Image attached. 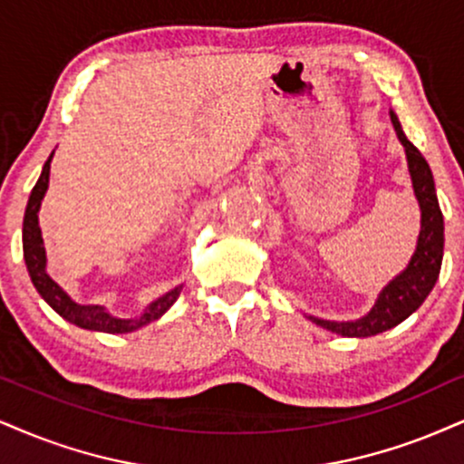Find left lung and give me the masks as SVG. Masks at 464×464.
<instances>
[{
	"instance_id": "1",
	"label": "left lung",
	"mask_w": 464,
	"mask_h": 464,
	"mask_svg": "<svg viewBox=\"0 0 464 464\" xmlns=\"http://www.w3.org/2000/svg\"><path fill=\"white\" fill-rule=\"evenodd\" d=\"M390 116L400 144L404 146L411 182H413V193L417 204H420V237H417L415 251L411 256L409 265L381 290L374 305H372V310L365 316L357 320H324L318 316H307L318 327L342 337H370L393 329L402 320H407L411 314L420 310L421 303L432 293L439 273H441L445 243L443 213L439 208L430 165L426 163L421 152L407 140L393 110L390 111Z\"/></svg>"
}]
</instances>
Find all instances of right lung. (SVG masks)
<instances>
[{
    "instance_id": "1",
    "label": "right lung",
    "mask_w": 464,
    "mask_h": 464,
    "mask_svg": "<svg viewBox=\"0 0 464 464\" xmlns=\"http://www.w3.org/2000/svg\"><path fill=\"white\" fill-rule=\"evenodd\" d=\"M51 159H53V152H51V157L43 165L40 179L32 188L30 199H27L25 217H23V258H25V266L32 277L34 288L38 290V295L43 296L62 318L88 331H101V334H130V331L146 327V324L161 318L180 296L182 284L148 303L144 312L137 314V316L120 318L113 316V314L102 305H82V303H77L53 277L49 276L47 251H44L43 232H40L38 210L40 204H43L44 193H47L49 188Z\"/></svg>"
}]
</instances>
